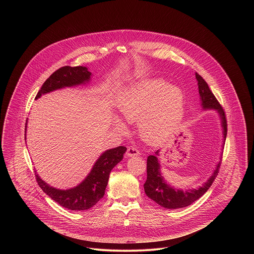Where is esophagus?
<instances>
[{
  "label": "esophagus",
  "mask_w": 254,
  "mask_h": 254,
  "mask_svg": "<svg viewBox=\"0 0 254 254\" xmlns=\"http://www.w3.org/2000/svg\"><path fill=\"white\" fill-rule=\"evenodd\" d=\"M139 154H140V151H139V149H138L137 147H135V146H130V147H128V149H127V151H126V155H127L128 157L138 156Z\"/></svg>",
  "instance_id": "esophagus-1"
}]
</instances>
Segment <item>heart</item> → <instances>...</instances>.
<instances>
[{"mask_svg": "<svg viewBox=\"0 0 254 254\" xmlns=\"http://www.w3.org/2000/svg\"><path fill=\"white\" fill-rule=\"evenodd\" d=\"M163 80L144 81L120 101L119 109L129 122L139 123L143 138L158 143L168 138L179 126L185 110L181 88L167 86Z\"/></svg>", "mask_w": 254, "mask_h": 254, "instance_id": "heart-1", "label": "heart"}]
</instances>
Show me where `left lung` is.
Here are the masks:
<instances>
[{
  "label": "left lung",
  "mask_w": 254,
  "mask_h": 254,
  "mask_svg": "<svg viewBox=\"0 0 254 254\" xmlns=\"http://www.w3.org/2000/svg\"><path fill=\"white\" fill-rule=\"evenodd\" d=\"M195 78L197 81L198 93L202 108L203 109H216L220 115L223 127V138L225 142L227 137V119L225 111L209 89L205 80L198 73H195ZM158 152L159 150L155 152V155H149L147 157L146 181L144 184V188L145 194L162 207L168 209H177L191 204L207 191L219 173L221 162L218 163L217 167L211 177L198 189H192L186 191L174 189L166 184L160 173V165L156 156L158 155Z\"/></svg>",
  "instance_id": "obj_1"
}]
</instances>
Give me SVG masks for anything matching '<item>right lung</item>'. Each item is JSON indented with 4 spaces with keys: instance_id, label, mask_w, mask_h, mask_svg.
<instances>
[{
    "instance_id": "obj_1",
    "label": "right lung",
    "mask_w": 254,
    "mask_h": 254,
    "mask_svg": "<svg viewBox=\"0 0 254 254\" xmlns=\"http://www.w3.org/2000/svg\"><path fill=\"white\" fill-rule=\"evenodd\" d=\"M91 74L92 73L88 71V68L85 66L61 67L44 82L37 94L36 99L46 93H50L58 89L88 82ZM126 149L127 148L125 146L120 145L105 151L96 161L86 179L72 189L64 190L53 188L43 181L35 173L37 183L44 192L62 206L70 210H87L93 207L105 195L109 173L112 168L122 160Z\"/></svg>"
}]
</instances>
